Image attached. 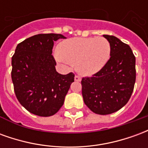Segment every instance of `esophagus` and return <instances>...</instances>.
Instances as JSON below:
<instances>
[{
	"label": "esophagus",
	"instance_id": "obj_1",
	"mask_svg": "<svg viewBox=\"0 0 148 148\" xmlns=\"http://www.w3.org/2000/svg\"><path fill=\"white\" fill-rule=\"evenodd\" d=\"M74 80L76 81V82H81L82 78H81L78 75H75V77H74Z\"/></svg>",
	"mask_w": 148,
	"mask_h": 148
}]
</instances>
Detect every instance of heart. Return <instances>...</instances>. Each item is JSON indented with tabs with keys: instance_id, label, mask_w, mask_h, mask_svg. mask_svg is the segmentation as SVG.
Here are the masks:
<instances>
[{
	"instance_id": "obj_1",
	"label": "heart",
	"mask_w": 148,
	"mask_h": 148,
	"mask_svg": "<svg viewBox=\"0 0 148 148\" xmlns=\"http://www.w3.org/2000/svg\"><path fill=\"white\" fill-rule=\"evenodd\" d=\"M110 53V43L104 37L73 38L59 43L56 59L61 62L76 63L79 74L91 76L107 64Z\"/></svg>"
}]
</instances>
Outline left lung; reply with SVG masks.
I'll list each match as a JSON object with an SVG mask.
<instances>
[{
  "instance_id": "8db88e82",
  "label": "left lung",
  "mask_w": 148,
  "mask_h": 148,
  "mask_svg": "<svg viewBox=\"0 0 148 148\" xmlns=\"http://www.w3.org/2000/svg\"><path fill=\"white\" fill-rule=\"evenodd\" d=\"M110 58L92 77L82 79V97L87 107L96 114L108 115L124 107L130 99L136 82V57L129 46L109 35Z\"/></svg>"
}]
</instances>
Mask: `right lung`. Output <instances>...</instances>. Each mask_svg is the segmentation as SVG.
<instances>
[{"mask_svg": "<svg viewBox=\"0 0 148 148\" xmlns=\"http://www.w3.org/2000/svg\"><path fill=\"white\" fill-rule=\"evenodd\" d=\"M61 34H39L20 42L12 58V80L16 98L27 111L51 116L60 109L74 82V74H60L55 70L54 42Z\"/></svg>", "mask_w": 148, "mask_h": 148, "instance_id": "1", "label": "right lung"}]
</instances>
